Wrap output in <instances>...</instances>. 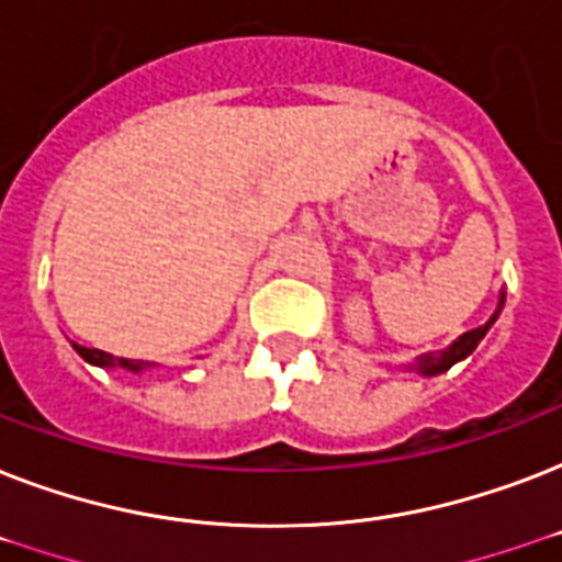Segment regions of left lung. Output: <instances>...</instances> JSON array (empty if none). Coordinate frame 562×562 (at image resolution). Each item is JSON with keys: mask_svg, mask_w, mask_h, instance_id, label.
I'll return each instance as SVG.
<instances>
[{"mask_svg": "<svg viewBox=\"0 0 562 562\" xmlns=\"http://www.w3.org/2000/svg\"><path fill=\"white\" fill-rule=\"evenodd\" d=\"M498 312H502V303H498L496 315L490 317L487 324H484V326H479V329H470V333H463L461 338H458V341H454L452 347H446V350H440V352H428V356H419V359H417V364H414V368H417L419 373H426V375H435V373H443V370H449V368H452L454 361L467 359V356H470V352L475 350V347H479V341H481V338H484V335H487V329H490V326L496 324Z\"/></svg>", "mask_w": 562, "mask_h": 562, "instance_id": "1", "label": "left lung"}]
</instances>
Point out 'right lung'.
Instances as JSON below:
<instances>
[{
  "label": "right lung",
  "mask_w": 562,
  "mask_h": 562,
  "mask_svg": "<svg viewBox=\"0 0 562 562\" xmlns=\"http://www.w3.org/2000/svg\"><path fill=\"white\" fill-rule=\"evenodd\" d=\"M72 347L83 361H90V364H99V368H125V370H134V373H139V370H145V368H151V364H145V361L116 359V356H110V352L92 350V347H81V344H72Z\"/></svg>",
  "instance_id": "right-lung-1"
}]
</instances>
